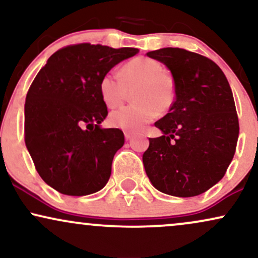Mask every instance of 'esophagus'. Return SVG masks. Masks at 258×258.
Segmentation results:
<instances>
[{"label": "esophagus", "mask_w": 258, "mask_h": 258, "mask_svg": "<svg viewBox=\"0 0 258 258\" xmlns=\"http://www.w3.org/2000/svg\"><path fill=\"white\" fill-rule=\"evenodd\" d=\"M132 137H133V133H132V132L125 131V138H126V141H130V139H131Z\"/></svg>", "instance_id": "1"}]
</instances>
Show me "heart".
I'll use <instances>...</instances> for the list:
<instances>
[{
	"mask_svg": "<svg viewBox=\"0 0 258 258\" xmlns=\"http://www.w3.org/2000/svg\"><path fill=\"white\" fill-rule=\"evenodd\" d=\"M159 61L138 56L120 68L119 76L107 73L99 80V94L105 105L115 108L126 101L128 91L133 92L135 103L120 108L110 114L111 126L136 131L141 130L160 114L172 109L175 102L173 79L163 73Z\"/></svg>",
	"mask_w": 258,
	"mask_h": 258,
	"instance_id": "heart-1",
	"label": "heart"
}]
</instances>
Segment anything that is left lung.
Listing matches in <instances>:
<instances>
[{
  "instance_id": "obj_1",
  "label": "left lung",
  "mask_w": 258,
  "mask_h": 258,
  "mask_svg": "<svg viewBox=\"0 0 258 258\" xmlns=\"http://www.w3.org/2000/svg\"><path fill=\"white\" fill-rule=\"evenodd\" d=\"M147 55L169 68L176 96L155 122L163 136L149 138L145 172L163 194L198 196L223 178L234 156L239 120L231 86L221 68L197 52L163 48Z\"/></svg>"
}]
</instances>
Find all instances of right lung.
<instances>
[{
	"instance_id": "add662e5",
	"label": "right lung",
	"mask_w": 258,
	"mask_h": 258,
	"mask_svg": "<svg viewBox=\"0 0 258 258\" xmlns=\"http://www.w3.org/2000/svg\"><path fill=\"white\" fill-rule=\"evenodd\" d=\"M138 49L101 44L67 45L40 68L25 103V144L36 170L67 196L104 187L114 155L125 143L119 128H101L108 115L99 80Z\"/></svg>"
}]
</instances>
